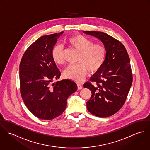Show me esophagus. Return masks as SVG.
<instances>
[{"label":"esophagus","instance_id":"1","mask_svg":"<svg viewBox=\"0 0 150 150\" xmlns=\"http://www.w3.org/2000/svg\"><path fill=\"white\" fill-rule=\"evenodd\" d=\"M83 88V86H81V85H80V84H77V89H79V90H80V89H81Z\"/></svg>","mask_w":150,"mask_h":150}]
</instances>
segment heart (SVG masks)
Segmentation results:
<instances>
[{
  "mask_svg": "<svg viewBox=\"0 0 150 150\" xmlns=\"http://www.w3.org/2000/svg\"><path fill=\"white\" fill-rule=\"evenodd\" d=\"M67 43L80 52L76 64H70L64 71V77L77 83L84 81L87 70L89 73L99 70L103 64L106 48L101 44H94L86 36L77 35L69 38ZM52 58L55 64H63L64 58L61 45H55L51 52Z\"/></svg>",
  "mask_w": 150,
  "mask_h": 150,
  "instance_id": "heart-1",
  "label": "heart"
}]
</instances>
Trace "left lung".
Instances as JSON below:
<instances>
[{
	"instance_id": "1",
	"label": "left lung",
	"mask_w": 150,
	"mask_h": 150,
	"mask_svg": "<svg viewBox=\"0 0 150 150\" xmlns=\"http://www.w3.org/2000/svg\"><path fill=\"white\" fill-rule=\"evenodd\" d=\"M99 39L106 48L105 62L84 87L91 91L86 102L89 112L99 117L112 115L122 107L132 84L130 59L124 45L107 33L83 31Z\"/></svg>"
}]
</instances>
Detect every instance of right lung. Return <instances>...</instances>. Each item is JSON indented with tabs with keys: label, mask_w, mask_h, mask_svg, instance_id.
Here are the masks:
<instances>
[{
	"label": "right lung",
	"mask_w": 150,
	"mask_h": 150,
	"mask_svg": "<svg viewBox=\"0 0 150 150\" xmlns=\"http://www.w3.org/2000/svg\"><path fill=\"white\" fill-rule=\"evenodd\" d=\"M43 36L25 52L20 64V92L28 110L36 117L50 120L61 115L68 97L77 89V84L68 79L52 83L61 72L52 58V50L63 34Z\"/></svg>",
	"instance_id": "right-lung-1"
}]
</instances>
